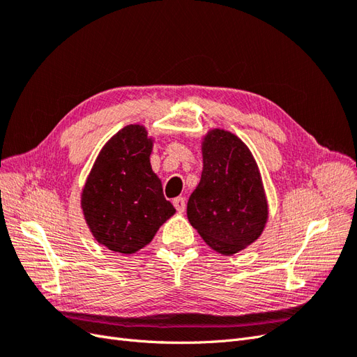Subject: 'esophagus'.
I'll list each match as a JSON object with an SVG mask.
<instances>
[{
  "label": "esophagus",
  "mask_w": 357,
  "mask_h": 357,
  "mask_svg": "<svg viewBox=\"0 0 357 357\" xmlns=\"http://www.w3.org/2000/svg\"><path fill=\"white\" fill-rule=\"evenodd\" d=\"M172 204H174V207L178 213H185V208H186V199L183 197H178V198H174V201H172Z\"/></svg>",
  "instance_id": "34e87169"
}]
</instances>
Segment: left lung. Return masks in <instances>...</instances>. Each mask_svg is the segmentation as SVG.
I'll return each instance as SVG.
<instances>
[{"label":"left lung","mask_w":357,"mask_h":357,"mask_svg":"<svg viewBox=\"0 0 357 357\" xmlns=\"http://www.w3.org/2000/svg\"><path fill=\"white\" fill-rule=\"evenodd\" d=\"M202 164L188 219L213 250L235 255L261 236L268 220L261 172L248 147L225 129L204 137Z\"/></svg>","instance_id":"8db88e82"}]
</instances>
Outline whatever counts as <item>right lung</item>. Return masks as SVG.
Wrapping results in <instances>:
<instances>
[{
	"mask_svg": "<svg viewBox=\"0 0 357 357\" xmlns=\"http://www.w3.org/2000/svg\"><path fill=\"white\" fill-rule=\"evenodd\" d=\"M152 149L144 126L128 125L105 143L86 178L84 220L93 238L112 252H138L176 213L150 165Z\"/></svg>",
	"mask_w": 357,
	"mask_h": 357,
	"instance_id": "right-lung-1",
	"label": "right lung"
}]
</instances>
